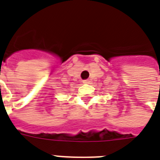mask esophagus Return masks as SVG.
I'll return each instance as SVG.
<instances>
[{
	"label": "esophagus",
	"instance_id": "esophagus-1",
	"mask_svg": "<svg viewBox=\"0 0 160 160\" xmlns=\"http://www.w3.org/2000/svg\"><path fill=\"white\" fill-rule=\"evenodd\" d=\"M83 83H84V84H89V83H90V81H89L88 80H83Z\"/></svg>",
	"mask_w": 160,
	"mask_h": 160
}]
</instances>
